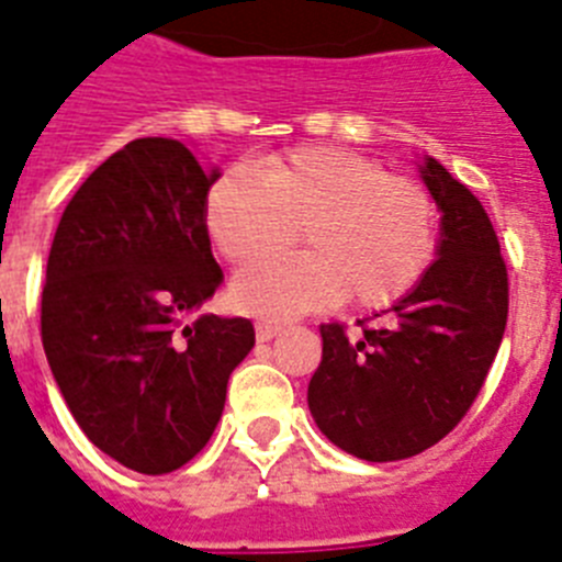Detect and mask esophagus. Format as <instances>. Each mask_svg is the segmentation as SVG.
<instances>
[{
    "instance_id": "34e87169",
    "label": "esophagus",
    "mask_w": 562,
    "mask_h": 562,
    "mask_svg": "<svg viewBox=\"0 0 562 562\" xmlns=\"http://www.w3.org/2000/svg\"><path fill=\"white\" fill-rule=\"evenodd\" d=\"M280 330H282L280 322H271V319L257 322V341H271Z\"/></svg>"
}]
</instances>
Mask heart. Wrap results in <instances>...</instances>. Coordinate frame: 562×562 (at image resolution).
Masks as SVG:
<instances>
[{"mask_svg":"<svg viewBox=\"0 0 562 562\" xmlns=\"http://www.w3.org/2000/svg\"><path fill=\"white\" fill-rule=\"evenodd\" d=\"M311 252L246 268L234 305L285 319L350 296L379 311L413 294L438 251V206L407 175L339 146H300L260 166L228 169L206 198V228L234 266L279 252L299 228Z\"/></svg>","mask_w":562,"mask_h":562,"instance_id":"heart-1","label":"heart"}]
</instances>
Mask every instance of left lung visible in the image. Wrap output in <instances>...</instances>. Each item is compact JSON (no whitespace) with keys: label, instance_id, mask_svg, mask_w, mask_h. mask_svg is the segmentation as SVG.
Masks as SVG:
<instances>
[{"label":"left lung","instance_id":"left-lung-1","mask_svg":"<svg viewBox=\"0 0 562 562\" xmlns=\"http://www.w3.org/2000/svg\"><path fill=\"white\" fill-rule=\"evenodd\" d=\"M422 178L441 209L436 262L373 328L322 325L308 384L316 427L362 461H402L467 416L495 362L509 316V274L481 200L436 158ZM379 316V314H375Z\"/></svg>","mask_w":562,"mask_h":562}]
</instances>
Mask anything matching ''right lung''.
Here are the masks:
<instances>
[{
    "label": "right lung",
    "mask_w": 562,
    "mask_h": 562,
    "mask_svg": "<svg viewBox=\"0 0 562 562\" xmlns=\"http://www.w3.org/2000/svg\"><path fill=\"white\" fill-rule=\"evenodd\" d=\"M203 172L172 138H138L67 203L42 291V345L67 407L101 452L144 475L192 461L254 348L243 316H183L221 288Z\"/></svg>",
    "instance_id": "right-lung-1"
}]
</instances>
